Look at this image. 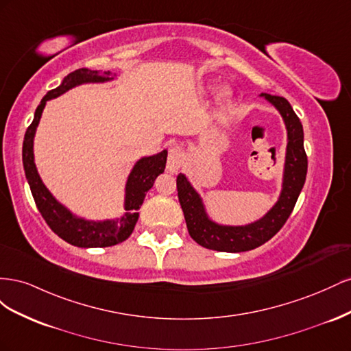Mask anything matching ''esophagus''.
<instances>
[{"instance_id": "obj_1", "label": "esophagus", "mask_w": 351, "mask_h": 351, "mask_svg": "<svg viewBox=\"0 0 351 351\" xmlns=\"http://www.w3.org/2000/svg\"><path fill=\"white\" fill-rule=\"evenodd\" d=\"M184 159H186V154L182 149V147H173L171 151L168 154V159H167V168L169 173H177L182 165L184 164Z\"/></svg>"}]
</instances>
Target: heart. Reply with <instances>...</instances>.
<instances>
[{"instance_id":"1","label":"heart","mask_w":351,"mask_h":351,"mask_svg":"<svg viewBox=\"0 0 351 351\" xmlns=\"http://www.w3.org/2000/svg\"><path fill=\"white\" fill-rule=\"evenodd\" d=\"M231 95H232L231 89L230 88H224V89L219 92V98H221L222 102H227V101L231 99Z\"/></svg>"}]
</instances>
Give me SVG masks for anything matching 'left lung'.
Wrapping results in <instances>:
<instances>
[{"label": "left lung", "mask_w": 351, "mask_h": 351, "mask_svg": "<svg viewBox=\"0 0 351 351\" xmlns=\"http://www.w3.org/2000/svg\"><path fill=\"white\" fill-rule=\"evenodd\" d=\"M282 115L289 143H287L282 192L275 206L259 221L243 227H226L210 221L202 199L190 186L186 176H177V192L189 234L202 247L218 252H247L262 246L282 228L299 197L307 173V156L303 146V125L290 102L277 95L262 93Z\"/></svg>", "instance_id": "left-lung-1"}]
</instances>
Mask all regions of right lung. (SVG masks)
<instances>
[{
  "label": "right lung",
  "instance_id": "1",
  "mask_svg": "<svg viewBox=\"0 0 351 351\" xmlns=\"http://www.w3.org/2000/svg\"><path fill=\"white\" fill-rule=\"evenodd\" d=\"M111 79L110 71L101 70L79 69L70 73L58 88L49 90L42 98L35 111V119L27 127L23 141L25 174L42 218L58 237L77 247H108L129 239L137 218H139L137 210L141 209L147 190L154 186L155 178L164 173L167 164V151L139 159L133 167L125 184V214L121 218L108 221L95 222L74 217L69 209L58 204L42 183L34 161V137L47 101L60 97L61 93L77 86V84L108 82Z\"/></svg>",
  "mask_w": 351,
  "mask_h": 351
}]
</instances>
